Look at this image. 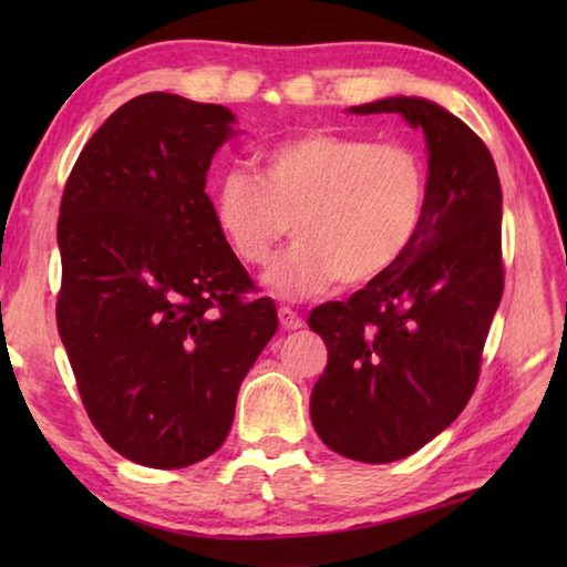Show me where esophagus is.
I'll return each mask as SVG.
<instances>
[{"label": "esophagus", "mask_w": 567, "mask_h": 567, "mask_svg": "<svg viewBox=\"0 0 567 567\" xmlns=\"http://www.w3.org/2000/svg\"><path fill=\"white\" fill-rule=\"evenodd\" d=\"M277 317H280V327H282L285 331H297V329L305 327L302 317H299L297 311H292L290 307H280V309H277Z\"/></svg>", "instance_id": "obj_1"}]
</instances>
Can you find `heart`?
Segmentation results:
<instances>
[{
    "label": "heart",
    "mask_w": 567,
    "mask_h": 567,
    "mask_svg": "<svg viewBox=\"0 0 567 567\" xmlns=\"http://www.w3.org/2000/svg\"><path fill=\"white\" fill-rule=\"evenodd\" d=\"M258 177L228 167L214 219L248 265L268 262L292 221L297 244L268 270L270 292L307 299L375 280L400 260L426 209V167L400 143L302 134L258 153Z\"/></svg>",
    "instance_id": "obj_1"
}]
</instances>
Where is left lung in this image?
Here are the masks:
<instances>
[{
  "instance_id": "8db88e82",
  "label": "left lung",
  "mask_w": 567,
  "mask_h": 567,
  "mask_svg": "<svg viewBox=\"0 0 567 567\" xmlns=\"http://www.w3.org/2000/svg\"><path fill=\"white\" fill-rule=\"evenodd\" d=\"M348 112L400 114L424 131L426 209L388 272L309 315L329 348L309 412L331 451L392 463L449 429L477 384L504 290L502 187L483 138L436 102L384 97Z\"/></svg>"
}]
</instances>
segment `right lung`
I'll return each instance as SVG.
<instances>
[{
	"label": "right lung",
	"instance_id": "add662e5",
	"mask_svg": "<svg viewBox=\"0 0 567 567\" xmlns=\"http://www.w3.org/2000/svg\"><path fill=\"white\" fill-rule=\"evenodd\" d=\"M234 124L221 104L141 94L87 141L60 202V341L94 429L138 465L219 449L277 331L204 192Z\"/></svg>",
	"mask_w": 567,
	"mask_h": 567
}]
</instances>
